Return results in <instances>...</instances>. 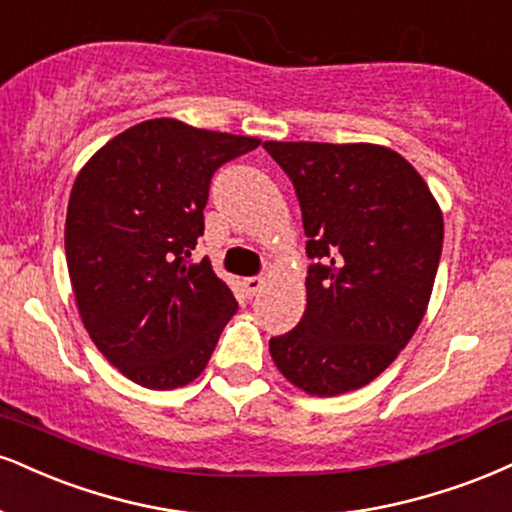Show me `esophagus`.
<instances>
[{"instance_id":"obj_1","label":"esophagus","mask_w":512,"mask_h":512,"mask_svg":"<svg viewBox=\"0 0 512 512\" xmlns=\"http://www.w3.org/2000/svg\"><path fill=\"white\" fill-rule=\"evenodd\" d=\"M243 288L252 298V295H257L264 288V279H260V276H250V279H243Z\"/></svg>"}]
</instances>
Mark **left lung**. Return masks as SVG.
I'll list each match as a JSON object with an SVG mask.
<instances>
[{"label":"left lung","mask_w":512,"mask_h":512,"mask_svg":"<svg viewBox=\"0 0 512 512\" xmlns=\"http://www.w3.org/2000/svg\"><path fill=\"white\" fill-rule=\"evenodd\" d=\"M303 212L307 305L269 341L295 389L329 398L362 389L408 346L427 312L443 217L424 178L374 143H264Z\"/></svg>","instance_id":"obj_1"}]
</instances>
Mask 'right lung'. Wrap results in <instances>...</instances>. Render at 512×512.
Segmentation results:
<instances>
[{
  "label": "right lung",
  "mask_w": 512,
  "mask_h": 512,
  "mask_svg": "<svg viewBox=\"0 0 512 512\" xmlns=\"http://www.w3.org/2000/svg\"><path fill=\"white\" fill-rule=\"evenodd\" d=\"M260 138L150 119L85 162L66 209L80 322L126 379L169 391L205 372L238 303L212 262H188L221 164Z\"/></svg>",
  "instance_id": "obj_1"
}]
</instances>
